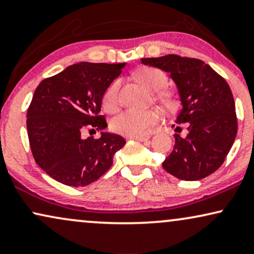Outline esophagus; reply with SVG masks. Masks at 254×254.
<instances>
[{
	"instance_id": "obj_1",
	"label": "esophagus",
	"mask_w": 254,
	"mask_h": 254,
	"mask_svg": "<svg viewBox=\"0 0 254 254\" xmlns=\"http://www.w3.org/2000/svg\"><path fill=\"white\" fill-rule=\"evenodd\" d=\"M132 138L136 139V141H139V142H145V141H148L150 137L149 136H133Z\"/></svg>"
}]
</instances>
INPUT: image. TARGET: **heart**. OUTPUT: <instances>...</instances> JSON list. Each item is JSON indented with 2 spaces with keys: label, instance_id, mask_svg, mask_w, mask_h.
I'll list each match as a JSON object with an SVG mask.
<instances>
[{
  "label": "heart",
  "instance_id": "1",
  "mask_svg": "<svg viewBox=\"0 0 254 254\" xmlns=\"http://www.w3.org/2000/svg\"><path fill=\"white\" fill-rule=\"evenodd\" d=\"M137 80L151 92H160L167 86L168 78L164 71L156 68H143L136 72ZM119 81H115L109 86L103 97L104 109L109 112H115L118 109ZM161 121L159 111L127 110L119 113L111 121V130L124 136H142L149 131L150 127Z\"/></svg>",
  "mask_w": 254,
  "mask_h": 254
}]
</instances>
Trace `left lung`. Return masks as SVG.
<instances>
[{
    "mask_svg": "<svg viewBox=\"0 0 254 254\" xmlns=\"http://www.w3.org/2000/svg\"><path fill=\"white\" fill-rule=\"evenodd\" d=\"M141 61L170 72L183 105L176 123L188 129L185 137L174 135L176 144L162 167L188 182L210 176L223 164L238 131L235 103L228 83L197 58L166 55ZM176 130L182 131V127Z\"/></svg>",
    "mask_w": 254,
    "mask_h": 254,
    "instance_id": "1",
    "label": "left lung"
}]
</instances>
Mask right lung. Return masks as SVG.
<instances>
[{"instance_id": "right-lung-1", "label": "right lung", "mask_w": 254, "mask_h": 254, "mask_svg": "<svg viewBox=\"0 0 254 254\" xmlns=\"http://www.w3.org/2000/svg\"><path fill=\"white\" fill-rule=\"evenodd\" d=\"M125 63L72 64L44 78L27 110V133L32 155L46 174L68 186H86L106 173L125 139L101 132L100 138H83L82 132L104 130L99 115L109 86Z\"/></svg>"}]
</instances>
